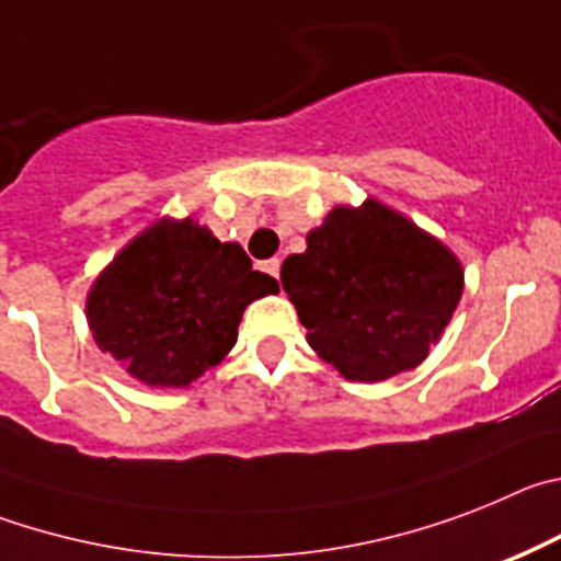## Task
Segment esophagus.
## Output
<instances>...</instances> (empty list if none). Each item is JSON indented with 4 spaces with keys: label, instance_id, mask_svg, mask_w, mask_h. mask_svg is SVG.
Returning a JSON list of instances; mask_svg holds the SVG:
<instances>
[{
    "label": "esophagus",
    "instance_id": "34e87169",
    "mask_svg": "<svg viewBox=\"0 0 561 561\" xmlns=\"http://www.w3.org/2000/svg\"><path fill=\"white\" fill-rule=\"evenodd\" d=\"M279 265H282V262L274 256V260L262 262V271H265L268 276H276V279H279Z\"/></svg>",
    "mask_w": 561,
    "mask_h": 561
}]
</instances>
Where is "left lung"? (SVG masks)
Wrapping results in <instances>:
<instances>
[{
    "instance_id": "left-lung-1",
    "label": "left lung",
    "mask_w": 561,
    "mask_h": 561,
    "mask_svg": "<svg viewBox=\"0 0 561 561\" xmlns=\"http://www.w3.org/2000/svg\"><path fill=\"white\" fill-rule=\"evenodd\" d=\"M282 287L312 352L352 382H380L425 360L463 293L461 260L402 211L337 204L282 262Z\"/></svg>"
}]
</instances>
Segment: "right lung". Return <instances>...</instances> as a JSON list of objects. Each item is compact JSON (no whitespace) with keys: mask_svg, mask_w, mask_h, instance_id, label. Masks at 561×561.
<instances>
[{"mask_svg":"<svg viewBox=\"0 0 561 561\" xmlns=\"http://www.w3.org/2000/svg\"><path fill=\"white\" fill-rule=\"evenodd\" d=\"M279 282L251 271L240 243L193 218H159L98 274L85 296L94 343L148 388H186L237 343L251 301Z\"/></svg>","mask_w":561,"mask_h":561,"instance_id":"1","label":"right lung"}]
</instances>
